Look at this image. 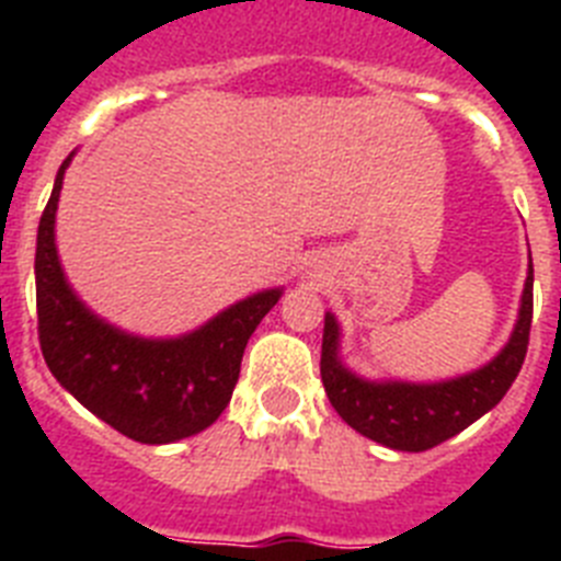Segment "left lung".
I'll use <instances>...</instances> for the list:
<instances>
[{"label":"left lung","mask_w":561,"mask_h":561,"mask_svg":"<svg viewBox=\"0 0 561 561\" xmlns=\"http://www.w3.org/2000/svg\"><path fill=\"white\" fill-rule=\"evenodd\" d=\"M534 317V266L528 270L523 291V309H519L517 329L512 340L485 368L469 376H460L440 385H404L388 381L374 385L362 381L342 368L336 359V320L325 314L323 354H320V376H323L325 393L331 408L342 415V421L376 440L381 447L401 449V453H424L447 438L458 435L472 421L497 404L517 379L519 368L528 351Z\"/></svg>","instance_id":"1"}]
</instances>
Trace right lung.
<instances>
[{
    "instance_id": "add662e5",
    "label": "right lung",
    "mask_w": 561,
    "mask_h": 561,
    "mask_svg": "<svg viewBox=\"0 0 561 561\" xmlns=\"http://www.w3.org/2000/svg\"><path fill=\"white\" fill-rule=\"evenodd\" d=\"M56 187L38 221V342L49 374L108 427L140 444H171L202 433L225 413L241 374L247 340L280 289L261 291L221 311L180 340H140L98 320L64 280L56 252Z\"/></svg>"
}]
</instances>
